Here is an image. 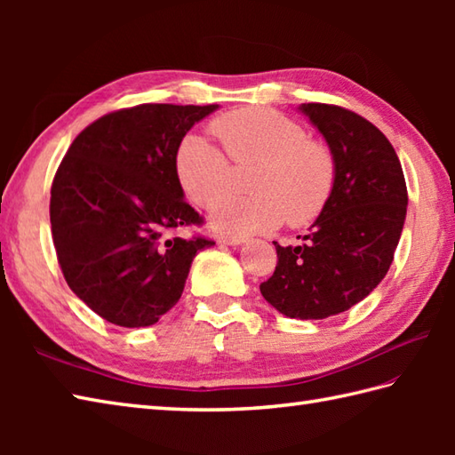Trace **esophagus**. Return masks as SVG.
Listing matches in <instances>:
<instances>
[{
	"mask_svg": "<svg viewBox=\"0 0 455 455\" xmlns=\"http://www.w3.org/2000/svg\"><path fill=\"white\" fill-rule=\"evenodd\" d=\"M217 240L220 244H227V246H238L246 243L244 236H235V235H220Z\"/></svg>",
	"mask_w": 455,
	"mask_h": 455,
	"instance_id": "obj_1",
	"label": "esophagus"
}]
</instances>
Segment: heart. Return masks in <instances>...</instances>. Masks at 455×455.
<instances>
[{
	"label": "heart",
	"instance_id": "1",
	"mask_svg": "<svg viewBox=\"0 0 455 455\" xmlns=\"http://www.w3.org/2000/svg\"><path fill=\"white\" fill-rule=\"evenodd\" d=\"M211 131L236 166H254L246 183L252 196L227 197L212 209L217 233L246 235L283 220L301 227L324 209L336 164L328 147L308 139L301 124L272 109L244 108L220 115ZM176 176L191 203L212 207L228 189L230 166L215 144L189 134L176 152Z\"/></svg>",
	"mask_w": 455,
	"mask_h": 455
}]
</instances>
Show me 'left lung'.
Listing matches in <instances>:
<instances>
[{
  "label": "left lung",
  "mask_w": 455,
  "mask_h": 455,
  "mask_svg": "<svg viewBox=\"0 0 455 455\" xmlns=\"http://www.w3.org/2000/svg\"><path fill=\"white\" fill-rule=\"evenodd\" d=\"M336 164L331 197L301 246H279L274 275L259 285L289 318L318 321L363 301L393 262L407 217L397 152L367 119L326 103H301Z\"/></svg>",
  "instance_id": "obj_1"
}]
</instances>
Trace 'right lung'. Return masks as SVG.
I'll return each mask as SVG.
<instances>
[{
  "instance_id": "1",
  "label": "right lung",
  "mask_w": 455,
  "mask_h": 455,
  "mask_svg": "<svg viewBox=\"0 0 455 455\" xmlns=\"http://www.w3.org/2000/svg\"><path fill=\"white\" fill-rule=\"evenodd\" d=\"M219 105L147 103L85 127L51 189L52 240L66 283L108 323L140 328L180 301L193 258L215 243L173 236L199 225L176 152Z\"/></svg>"
}]
</instances>
